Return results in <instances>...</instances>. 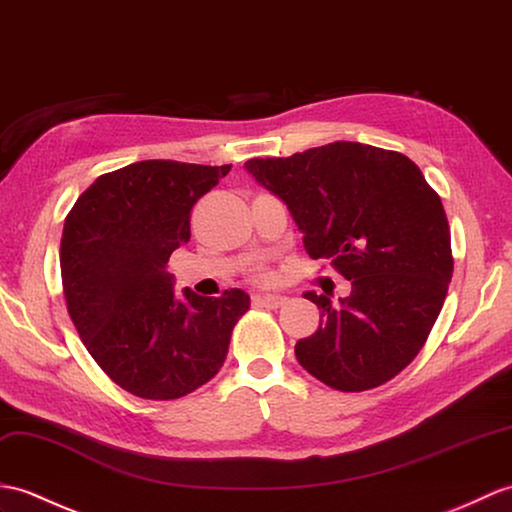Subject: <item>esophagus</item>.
<instances>
[{
    "label": "esophagus",
    "instance_id": "esophagus-1",
    "mask_svg": "<svg viewBox=\"0 0 512 512\" xmlns=\"http://www.w3.org/2000/svg\"><path fill=\"white\" fill-rule=\"evenodd\" d=\"M255 301L259 305L268 307V310H277V307H281L285 303V296H281V294H257Z\"/></svg>",
    "mask_w": 512,
    "mask_h": 512
}]
</instances>
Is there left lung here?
<instances>
[{
  "label": "left lung",
  "mask_w": 512,
  "mask_h": 512,
  "mask_svg": "<svg viewBox=\"0 0 512 512\" xmlns=\"http://www.w3.org/2000/svg\"><path fill=\"white\" fill-rule=\"evenodd\" d=\"M244 168L288 207L310 257L351 281L336 305L303 294L323 314L296 360L342 392L386 384L417 358L445 303L454 259L441 198L401 152L358 141Z\"/></svg>",
  "instance_id": "obj_1"
}]
</instances>
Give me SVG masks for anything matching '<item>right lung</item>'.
Wrapping results in <instances>:
<instances>
[{
  "instance_id": "right-lung-1",
  "label": "right lung",
  "mask_w": 512,
  "mask_h": 512,
  "mask_svg": "<svg viewBox=\"0 0 512 512\" xmlns=\"http://www.w3.org/2000/svg\"><path fill=\"white\" fill-rule=\"evenodd\" d=\"M231 165L137 161L102 174L71 207L61 275L71 320L117 386L168 401L207 384L251 305L244 290L178 296L170 255L189 242V213Z\"/></svg>"
}]
</instances>
